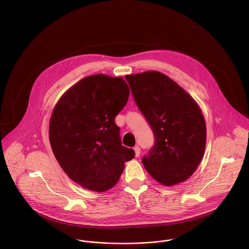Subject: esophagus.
Here are the masks:
<instances>
[{
  "instance_id": "34e87169",
  "label": "esophagus",
  "mask_w": 249,
  "mask_h": 249,
  "mask_svg": "<svg viewBox=\"0 0 249 249\" xmlns=\"http://www.w3.org/2000/svg\"><path fill=\"white\" fill-rule=\"evenodd\" d=\"M134 151H135V154H136V157H138L140 155V148L138 146H136L134 148Z\"/></svg>"
}]
</instances>
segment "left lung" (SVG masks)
Masks as SVG:
<instances>
[{
  "mask_svg": "<svg viewBox=\"0 0 249 249\" xmlns=\"http://www.w3.org/2000/svg\"><path fill=\"white\" fill-rule=\"evenodd\" d=\"M138 109L155 134L142 163L158 182L172 186L193 175L206 144L203 114L193 97L165 74L150 71L126 75Z\"/></svg>",
  "mask_w": 249,
  "mask_h": 249,
  "instance_id": "left-lung-1",
  "label": "left lung"
}]
</instances>
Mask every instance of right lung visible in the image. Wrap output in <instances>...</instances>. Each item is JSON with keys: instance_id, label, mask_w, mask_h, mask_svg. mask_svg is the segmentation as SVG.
I'll list each match as a JSON object with an SVG mask.
<instances>
[{"instance_id": "right-lung-1", "label": "right lung", "mask_w": 249, "mask_h": 249, "mask_svg": "<svg viewBox=\"0 0 249 249\" xmlns=\"http://www.w3.org/2000/svg\"><path fill=\"white\" fill-rule=\"evenodd\" d=\"M122 77L87 76L58 100L50 120V142L68 177L90 191L105 192L120 178L125 162L135 158L122 146L114 118L128 102Z\"/></svg>"}]
</instances>
